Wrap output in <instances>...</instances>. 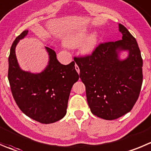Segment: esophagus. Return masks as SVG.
Segmentation results:
<instances>
[{
  "instance_id": "34e87169",
  "label": "esophagus",
  "mask_w": 151,
  "mask_h": 151,
  "mask_svg": "<svg viewBox=\"0 0 151 151\" xmlns=\"http://www.w3.org/2000/svg\"><path fill=\"white\" fill-rule=\"evenodd\" d=\"M75 68H76V70L77 73H78V74H79V73H80V70H79V67H78V66L77 65V64H76V66H75Z\"/></svg>"
}]
</instances>
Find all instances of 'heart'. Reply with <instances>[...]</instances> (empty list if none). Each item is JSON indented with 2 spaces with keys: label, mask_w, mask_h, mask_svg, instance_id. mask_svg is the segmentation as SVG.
I'll return each instance as SVG.
<instances>
[{
  "label": "heart",
  "mask_w": 151,
  "mask_h": 151,
  "mask_svg": "<svg viewBox=\"0 0 151 151\" xmlns=\"http://www.w3.org/2000/svg\"><path fill=\"white\" fill-rule=\"evenodd\" d=\"M88 29L81 28L70 32L64 39V44L69 48H75L80 44L79 52L83 55H90L96 50L99 40V34L94 31L88 35Z\"/></svg>",
  "instance_id": "1"
}]
</instances>
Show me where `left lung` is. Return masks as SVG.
<instances>
[{"label":"left lung","mask_w":151,"mask_h":151,"mask_svg":"<svg viewBox=\"0 0 151 151\" xmlns=\"http://www.w3.org/2000/svg\"><path fill=\"white\" fill-rule=\"evenodd\" d=\"M122 40L101 44L91 55L74 60L86 87L92 113L106 120L116 119L130 112L142 84V58L136 40L119 24ZM129 55L121 60V51Z\"/></svg>","instance_id":"obj_1"}]
</instances>
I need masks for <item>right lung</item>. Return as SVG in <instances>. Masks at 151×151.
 <instances>
[{"mask_svg": "<svg viewBox=\"0 0 151 151\" xmlns=\"http://www.w3.org/2000/svg\"><path fill=\"white\" fill-rule=\"evenodd\" d=\"M28 30L18 35L10 49L8 79L12 96L20 110L32 119L42 124L59 121L67 113L69 96L73 84L79 78L75 62L67 65L57 60L52 48L45 47L48 64L42 72L32 73L20 67L15 47L25 38Z\"/></svg>", "mask_w": 151, "mask_h": 151, "instance_id": "right-lung-1", "label": "right lung"}]
</instances>
